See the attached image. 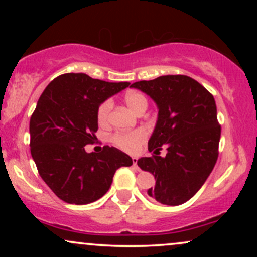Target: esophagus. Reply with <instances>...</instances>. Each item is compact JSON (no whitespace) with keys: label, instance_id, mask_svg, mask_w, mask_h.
I'll return each instance as SVG.
<instances>
[{"label":"esophagus","instance_id":"1","mask_svg":"<svg viewBox=\"0 0 257 257\" xmlns=\"http://www.w3.org/2000/svg\"><path fill=\"white\" fill-rule=\"evenodd\" d=\"M133 167H134L135 169H139V167H138V158L137 157H133Z\"/></svg>","mask_w":257,"mask_h":257}]
</instances>
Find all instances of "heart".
I'll return each instance as SVG.
<instances>
[{
    "instance_id": "b5f03b06",
    "label": "heart",
    "mask_w": 257,
    "mask_h": 257,
    "mask_svg": "<svg viewBox=\"0 0 257 257\" xmlns=\"http://www.w3.org/2000/svg\"><path fill=\"white\" fill-rule=\"evenodd\" d=\"M124 102L129 108L135 113H139L140 111H145L147 108V99L144 94L139 91H129L124 95ZM111 111V102L105 101L99 106L98 108V122L100 124H105L108 119V114ZM146 132L143 129H137L129 133H118L112 137V141L116 146L120 147L126 152H135L138 149L145 143L146 140Z\"/></svg>"
}]
</instances>
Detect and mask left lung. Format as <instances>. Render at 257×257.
Here are the masks:
<instances>
[{"instance_id":"obj_1","label":"left lung","mask_w":257,"mask_h":257,"mask_svg":"<svg viewBox=\"0 0 257 257\" xmlns=\"http://www.w3.org/2000/svg\"><path fill=\"white\" fill-rule=\"evenodd\" d=\"M156 102L158 118L149 140L151 157L138 166L155 176L149 196L166 205H180L198 192L219 156L221 126L214 96L196 79L184 75L135 82ZM167 147L161 158V146Z\"/></svg>"}]
</instances>
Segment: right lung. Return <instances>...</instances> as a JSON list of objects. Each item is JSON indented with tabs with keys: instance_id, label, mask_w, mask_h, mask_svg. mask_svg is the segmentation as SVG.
<instances>
[{
	"instance_id": "right-lung-1",
	"label": "right lung",
	"mask_w": 257,
	"mask_h": 257,
	"mask_svg": "<svg viewBox=\"0 0 257 257\" xmlns=\"http://www.w3.org/2000/svg\"><path fill=\"white\" fill-rule=\"evenodd\" d=\"M129 82H105L85 73H64L47 85L30 119L31 156L48 187L70 204L101 198L120 167L132 158L116 147L85 152L96 140L99 106L129 87Z\"/></svg>"
}]
</instances>
